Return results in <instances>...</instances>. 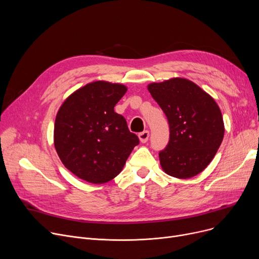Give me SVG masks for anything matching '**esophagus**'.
I'll return each instance as SVG.
<instances>
[{"label":"esophagus","instance_id":"obj_1","mask_svg":"<svg viewBox=\"0 0 259 259\" xmlns=\"http://www.w3.org/2000/svg\"><path fill=\"white\" fill-rule=\"evenodd\" d=\"M149 135H150V133H149L148 130H145V131L141 132V133L139 134L140 141H141L142 143H146V142L148 141V139H149Z\"/></svg>","mask_w":259,"mask_h":259}]
</instances>
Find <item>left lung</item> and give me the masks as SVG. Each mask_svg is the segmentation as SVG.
<instances>
[{
  "instance_id": "obj_1",
  "label": "left lung",
  "mask_w": 259,
  "mask_h": 259,
  "mask_svg": "<svg viewBox=\"0 0 259 259\" xmlns=\"http://www.w3.org/2000/svg\"><path fill=\"white\" fill-rule=\"evenodd\" d=\"M167 116L170 137L159 151L164 171L190 179L206 169L223 142L225 127L220 107L193 81L171 78L148 86Z\"/></svg>"
}]
</instances>
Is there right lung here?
Listing matches in <instances>:
<instances>
[{
  "instance_id": "right-lung-1",
  "label": "right lung",
  "mask_w": 259,
  "mask_h": 259,
  "mask_svg": "<svg viewBox=\"0 0 259 259\" xmlns=\"http://www.w3.org/2000/svg\"><path fill=\"white\" fill-rule=\"evenodd\" d=\"M127 88L93 81L68 98L56 117L54 147L64 164L77 178L104 184L121 171L135 146L137 134L114 106Z\"/></svg>"
}]
</instances>
